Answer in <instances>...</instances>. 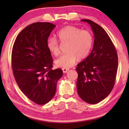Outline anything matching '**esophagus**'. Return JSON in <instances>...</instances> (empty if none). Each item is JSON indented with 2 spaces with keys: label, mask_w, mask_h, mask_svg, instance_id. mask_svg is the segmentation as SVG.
I'll list each match as a JSON object with an SVG mask.
<instances>
[{
  "label": "esophagus",
  "mask_w": 129,
  "mask_h": 129,
  "mask_svg": "<svg viewBox=\"0 0 129 129\" xmlns=\"http://www.w3.org/2000/svg\"><path fill=\"white\" fill-rule=\"evenodd\" d=\"M69 68H62V71H63L64 73H67V72L69 71Z\"/></svg>",
  "instance_id": "34e87169"
}]
</instances>
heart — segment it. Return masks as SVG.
<instances>
[{
  "mask_svg": "<svg viewBox=\"0 0 129 129\" xmlns=\"http://www.w3.org/2000/svg\"><path fill=\"white\" fill-rule=\"evenodd\" d=\"M56 36L61 44H67L66 47L67 53L55 61V64L58 67H71L78 58L84 59L90 53L93 43V37L91 33L87 30H82L74 26H67L58 31ZM46 46L54 56L60 55V46L56 39H48Z\"/></svg>",
  "mask_w": 129,
  "mask_h": 129,
  "instance_id": "obj_1",
  "label": "heart"
}]
</instances>
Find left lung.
Returning a JSON list of instances; mask_svg holds the SVG:
<instances>
[{
  "label": "left lung",
  "instance_id": "8db88e82",
  "mask_svg": "<svg viewBox=\"0 0 129 129\" xmlns=\"http://www.w3.org/2000/svg\"><path fill=\"white\" fill-rule=\"evenodd\" d=\"M81 21L90 25L95 39L91 53L77 64L76 87L82 100L94 104L106 98L114 88L118 67L117 53L102 27L89 19Z\"/></svg>",
  "mask_w": 129,
  "mask_h": 129
}]
</instances>
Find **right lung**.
<instances>
[{
  "instance_id": "right-lung-1",
  "label": "right lung",
  "mask_w": 129,
  "mask_h": 129,
  "mask_svg": "<svg viewBox=\"0 0 129 129\" xmlns=\"http://www.w3.org/2000/svg\"><path fill=\"white\" fill-rule=\"evenodd\" d=\"M55 25L35 22L22 30L16 38L12 51L13 75L21 91L39 105L51 100L62 69L52 70L53 58L46 46Z\"/></svg>"
}]
</instances>
